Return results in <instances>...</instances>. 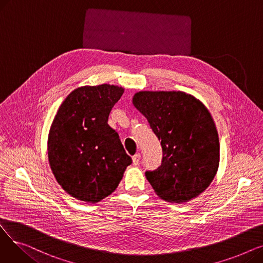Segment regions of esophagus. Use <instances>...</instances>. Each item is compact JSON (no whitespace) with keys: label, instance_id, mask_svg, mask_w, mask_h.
<instances>
[{"label":"esophagus","instance_id":"esophagus-1","mask_svg":"<svg viewBox=\"0 0 263 263\" xmlns=\"http://www.w3.org/2000/svg\"><path fill=\"white\" fill-rule=\"evenodd\" d=\"M140 160H141V155L140 154H136L135 156L132 157V161H133V164L134 165H137L140 163Z\"/></svg>","mask_w":263,"mask_h":263}]
</instances>
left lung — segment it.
I'll return each instance as SVG.
<instances>
[{"label":"left lung","instance_id":"1","mask_svg":"<svg viewBox=\"0 0 263 263\" xmlns=\"http://www.w3.org/2000/svg\"><path fill=\"white\" fill-rule=\"evenodd\" d=\"M133 104L161 141L162 163L145 173L155 192L177 203L198 196L212 182L219 162L218 135L209 110L181 91H140Z\"/></svg>","mask_w":263,"mask_h":263}]
</instances>
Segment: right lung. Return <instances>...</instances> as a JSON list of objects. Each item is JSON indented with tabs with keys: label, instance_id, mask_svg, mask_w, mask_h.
I'll use <instances>...</instances> for the list:
<instances>
[{
	"label": "right lung",
	"instance_id": "1",
	"mask_svg": "<svg viewBox=\"0 0 263 263\" xmlns=\"http://www.w3.org/2000/svg\"><path fill=\"white\" fill-rule=\"evenodd\" d=\"M123 88L102 84L68 95L49 133L48 156L60 185L72 197L98 202L116 190L132 159L108 115Z\"/></svg>",
	"mask_w": 263,
	"mask_h": 263
}]
</instances>
